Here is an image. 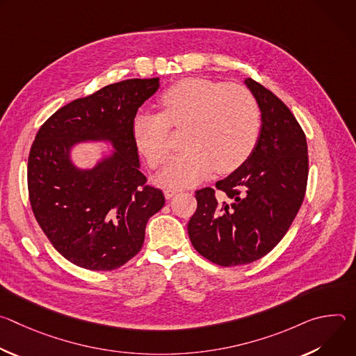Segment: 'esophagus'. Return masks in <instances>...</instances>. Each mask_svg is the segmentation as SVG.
<instances>
[{
    "label": "esophagus",
    "mask_w": 356,
    "mask_h": 356,
    "mask_svg": "<svg viewBox=\"0 0 356 356\" xmlns=\"http://www.w3.org/2000/svg\"><path fill=\"white\" fill-rule=\"evenodd\" d=\"M181 190L180 188H176V187H168L165 191H163V194H165V197L169 200V198H172L175 194H177V193H180Z\"/></svg>",
    "instance_id": "34e87169"
}]
</instances>
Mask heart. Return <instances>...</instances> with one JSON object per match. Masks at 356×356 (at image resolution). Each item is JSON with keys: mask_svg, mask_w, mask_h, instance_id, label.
Here are the masks:
<instances>
[{"mask_svg": "<svg viewBox=\"0 0 356 356\" xmlns=\"http://www.w3.org/2000/svg\"><path fill=\"white\" fill-rule=\"evenodd\" d=\"M162 113H138L132 136L152 169L162 166L170 149V127L183 132L186 149L170 158L159 175L165 186H193L239 168L255 150L262 114L257 97L242 86L186 79L159 98Z\"/></svg>", "mask_w": 356, "mask_h": 356, "instance_id": "obj_1", "label": "heart"}]
</instances>
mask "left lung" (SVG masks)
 <instances>
[{
  "label": "left lung",
  "mask_w": 356,
  "mask_h": 356,
  "mask_svg": "<svg viewBox=\"0 0 356 356\" xmlns=\"http://www.w3.org/2000/svg\"><path fill=\"white\" fill-rule=\"evenodd\" d=\"M257 97L262 129L252 155L216 190L195 191L197 210L187 231L201 257L220 266L255 262L286 235L304 200L309 177L307 140L280 98L258 81L246 79Z\"/></svg>",
  "instance_id": "8db88e82"
}]
</instances>
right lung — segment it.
Returning <instances> with one entry per match:
<instances>
[{"instance_id":"right-lung-1","label":"right lung","mask_w":356,"mask_h":356,"mask_svg":"<svg viewBox=\"0 0 356 356\" xmlns=\"http://www.w3.org/2000/svg\"><path fill=\"white\" fill-rule=\"evenodd\" d=\"M159 79L106 86L58 110L39 128L28 159L33 216L55 249L88 270H114L140 250L147 220L165 206L139 170L132 120ZM107 140L113 154L91 170L70 159L80 141Z\"/></svg>"}]
</instances>
